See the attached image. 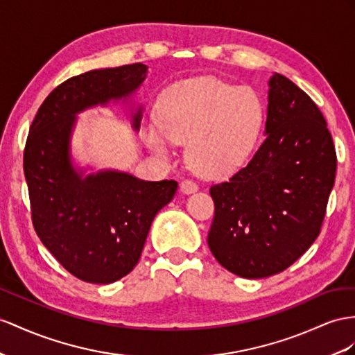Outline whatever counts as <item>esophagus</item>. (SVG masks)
<instances>
[{"instance_id": "34e87169", "label": "esophagus", "mask_w": 355, "mask_h": 355, "mask_svg": "<svg viewBox=\"0 0 355 355\" xmlns=\"http://www.w3.org/2000/svg\"><path fill=\"white\" fill-rule=\"evenodd\" d=\"M180 190L186 195L195 193L198 190V184L195 183L193 180H183V181H181V184H180Z\"/></svg>"}]
</instances>
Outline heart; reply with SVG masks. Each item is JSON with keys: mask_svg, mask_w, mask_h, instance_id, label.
<instances>
[{"mask_svg": "<svg viewBox=\"0 0 355 355\" xmlns=\"http://www.w3.org/2000/svg\"><path fill=\"white\" fill-rule=\"evenodd\" d=\"M264 125V105L255 89L213 76L181 80L163 93L159 120L142 127L148 148L169 156L187 142L186 157L196 174L223 177L255 151Z\"/></svg>", "mask_w": 355, "mask_h": 355, "instance_id": "b5f03b06", "label": "heart"}]
</instances>
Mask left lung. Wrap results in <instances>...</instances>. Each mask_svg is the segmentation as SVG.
<instances>
[{
    "label": "left lung",
    "instance_id": "1",
    "mask_svg": "<svg viewBox=\"0 0 355 355\" xmlns=\"http://www.w3.org/2000/svg\"><path fill=\"white\" fill-rule=\"evenodd\" d=\"M336 150L313 100L293 80H268L266 139L228 181L210 187L208 246L217 262L246 279L284 271L321 231L336 177Z\"/></svg>",
    "mask_w": 355,
    "mask_h": 355
}]
</instances>
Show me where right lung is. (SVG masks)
<instances>
[{"mask_svg": "<svg viewBox=\"0 0 355 355\" xmlns=\"http://www.w3.org/2000/svg\"><path fill=\"white\" fill-rule=\"evenodd\" d=\"M136 64L97 69L67 79L39 107L24 151L31 217L39 239L60 264L89 284H112L135 268L154 217L174 198V180L145 181L129 172L85 174L71 160L76 115L127 100L147 78ZM142 106L132 112L138 132Z\"/></svg>", "mask_w": 355, "mask_h": 355, "instance_id": "1", "label": "right lung"}]
</instances>
